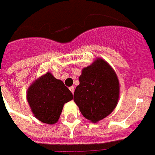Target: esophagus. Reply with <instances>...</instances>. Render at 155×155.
Here are the masks:
<instances>
[{"label": "esophagus", "mask_w": 155, "mask_h": 155, "mask_svg": "<svg viewBox=\"0 0 155 155\" xmlns=\"http://www.w3.org/2000/svg\"><path fill=\"white\" fill-rule=\"evenodd\" d=\"M70 88V90H71V92H72V93H74V89H75L74 87L71 86V87H70V88Z\"/></svg>", "instance_id": "34e87169"}]
</instances>
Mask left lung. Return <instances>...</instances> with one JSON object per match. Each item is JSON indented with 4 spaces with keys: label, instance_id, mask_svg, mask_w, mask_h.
Listing matches in <instances>:
<instances>
[{
    "label": "left lung",
    "instance_id": "8db88e82",
    "mask_svg": "<svg viewBox=\"0 0 155 155\" xmlns=\"http://www.w3.org/2000/svg\"><path fill=\"white\" fill-rule=\"evenodd\" d=\"M74 100L85 118L96 123L113 111L119 98L115 72L104 59H97L82 70Z\"/></svg>",
    "mask_w": 155,
    "mask_h": 155
}]
</instances>
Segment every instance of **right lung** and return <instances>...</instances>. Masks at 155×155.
Returning a JSON list of instances; mask_svg holds the SVG:
<instances>
[{
  "label": "right lung",
  "mask_w": 155,
  "mask_h": 155,
  "mask_svg": "<svg viewBox=\"0 0 155 155\" xmlns=\"http://www.w3.org/2000/svg\"><path fill=\"white\" fill-rule=\"evenodd\" d=\"M72 99V92L64 83L49 72L35 81L27 90V100L34 116L50 125L57 122L64 104Z\"/></svg>",
  "instance_id": "obj_1"
}]
</instances>
